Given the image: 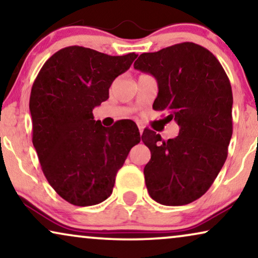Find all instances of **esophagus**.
<instances>
[{
  "mask_svg": "<svg viewBox=\"0 0 258 258\" xmlns=\"http://www.w3.org/2000/svg\"><path fill=\"white\" fill-rule=\"evenodd\" d=\"M143 129H144V126H143L142 124H141V123H139V130H140V134H141V135H142Z\"/></svg>",
  "mask_w": 258,
  "mask_h": 258,
  "instance_id": "1",
  "label": "esophagus"
}]
</instances>
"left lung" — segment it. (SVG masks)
<instances>
[{"mask_svg": "<svg viewBox=\"0 0 258 258\" xmlns=\"http://www.w3.org/2000/svg\"><path fill=\"white\" fill-rule=\"evenodd\" d=\"M134 68L156 79L153 109L179 126L178 136L168 141L150 129L143 132L151 153L144 167L148 192L163 206L191 203L208 191L227 160L232 135L230 81L213 52L192 42L141 54Z\"/></svg>", "mask_w": 258, "mask_h": 258, "instance_id": "left-lung-1", "label": "left lung"}]
</instances>
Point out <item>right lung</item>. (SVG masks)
I'll return each mask as SVG.
<instances>
[{"label": "right lung", "instance_id": "obj_1", "mask_svg": "<svg viewBox=\"0 0 258 258\" xmlns=\"http://www.w3.org/2000/svg\"><path fill=\"white\" fill-rule=\"evenodd\" d=\"M136 57L135 52L110 56L72 45L49 57L34 81L33 144L49 184L74 206L107 200L130 149L140 143L135 122L105 128L93 115Z\"/></svg>", "mask_w": 258, "mask_h": 258}]
</instances>
